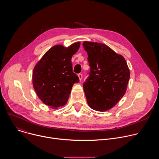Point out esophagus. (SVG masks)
<instances>
[{"mask_svg": "<svg viewBox=\"0 0 159 159\" xmlns=\"http://www.w3.org/2000/svg\"><path fill=\"white\" fill-rule=\"evenodd\" d=\"M78 77H79V80H82V75L81 74H78Z\"/></svg>", "mask_w": 159, "mask_h": 159, "instance_id": "obj_1", "label": "esophagus"}]
</instances>
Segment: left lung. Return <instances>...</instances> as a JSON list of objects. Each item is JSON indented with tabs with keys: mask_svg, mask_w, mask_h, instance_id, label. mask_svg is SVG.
<instances>
[{
	"mask_svg": "<svg viewBox=\"0 0 159 159\" xmlns=\"http://www.w3.org/2000/svg\"><path fill=\"white\" fill-rule=\"evenodd\" d=\"M90 68L83 84L89 107L105 112L119 102L125 93L130 70L124 57L105 44L84 41Z\"/></svg>",
	"mask_w": 159,
	"mask_h": 159,
	"instance_id": "8db88e82",
	"label": "left lung"
}]
</instances>
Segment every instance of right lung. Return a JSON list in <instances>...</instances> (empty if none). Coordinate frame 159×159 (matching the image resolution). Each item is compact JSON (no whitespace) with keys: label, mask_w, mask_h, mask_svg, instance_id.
Masks as SVG:
<instances>
[{"label":"right lung","mask_w":159,"mask_h":159,"mask_svg":"<svg viewBox=\"0 0 159 159\" xmlns=\"http://www.w3.org/2000/svg\"><path fill=\"white\" fill-rule=\"evenodd\" d=\"M80 45L77 42L68 47L62 45L51 47L34 68V89L40 100L52 109L66 105L73 85L79 82L72 71L71 59Z\"/></svg>","instance_id":"right-lung-1"}]
</instances>
